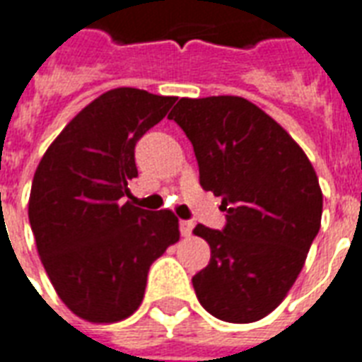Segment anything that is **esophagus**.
<instances>
[{
  "label": "esophagus",
  "mask_w": 362,
  "mask_h": 362,
  "mask_svg": "<svg viewBox=\"0 0 362 362\" xmlns=\"http://www.w3.org/2000/svg\"><path fill=\"white\" fill-rule=\"evenodd\" d=\"M192 230H193L192 220H180V233H182V235L189 237V235H192Z\"/></svg>",
  "instance_id": "esophagus-1"
}]
</instances>
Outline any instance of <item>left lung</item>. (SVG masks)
Instances as JSON below:
<instances>
[{"label": "left lung", "mask_w": 362, "mask_h": 362, "mask_svg": "<svg viewBox=\"0 0 362 362\" xmlns=\"http://www.w3.org/2000/svg\"><path fill=\"white\" fill-rule=\"evenodd\" d=\"M169 119L186 132L199 184L222 197V230L195 226L211 262L193 275L197 300L228 322L272 313L319 233L322 193L310 159L275 119L241 96L180 98Z\"/></svg>", "instance_id": "8db88e82"}]
</instances>
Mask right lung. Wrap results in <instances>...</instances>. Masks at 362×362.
I'll use <instances>...</instances> for the list:
<instances>
[{"instance_id":"1","label":"right lung","mask_w":362,"mask_h":362,"mask_svg":"<svg viewBox=\"0 0 362 362\" xmlns=\"http://www.w3.org/2000/svg\"><path fill=\"white\" fill-rule=\"evenodd\" d=\"M175 96L119 87L64 127L41 157L28 218L60 300L90 322L138 310L153 260L178 241V218L123 203L136 178L134 146L167 115Z\"/></svg>"}]
</instances>
